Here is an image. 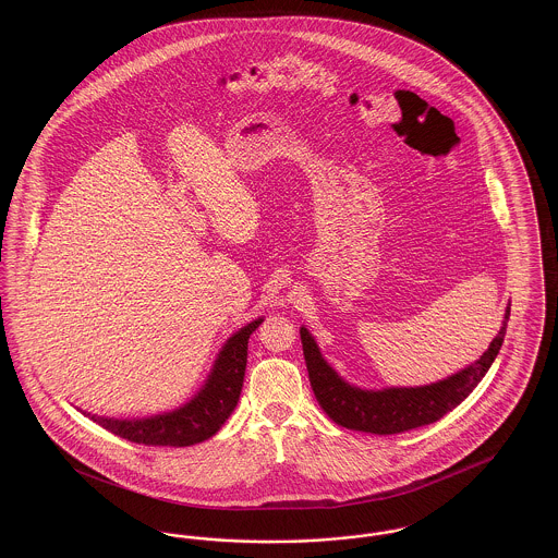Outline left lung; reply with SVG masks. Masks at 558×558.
<instances>
[{"instance_id":"8db88e82","label":"left lung","mask_w":558,"mask_h":558,"mask_svg":"<svg viewBox=\"0 0 558 558\" xmlns=\"http://www.w3.org/2000/svg\"><path fill=\"white\" fill-rule=\"evenodd\" d=\"M510 318V303L506 307L500 332L475 364L451 374L444 380L421 387H385L362 389L349 385L319 353L316 339L301 326L303 355L310 372V383L322 410L337 423L351 430L372 435H396L410 428L430 425L444 418L460 401L471 396L485 372L494 364L505 343L506 324Z\"/></svg>"}]
</instances>
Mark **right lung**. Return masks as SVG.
<instances>
[{"instance_id": "add662e5", "label": "right lung", "mask_w": 558, "mask_h": 558, "mask_svg": "<svg viewBox=\"0 0 558 558\" xmlns=\"http://www.w3.org/2000/svg\"><path fill=\"white\" fill-rule=\"evenodd\" d=\"M264 318L253 319L236 330L219 349L211 372L196 396L184 405L144 418H110L83 412L94 423L110 433L144 446L186 448L213 437L239 403L242 380L246 371L248 337Z\"/></svg>"}]
</instances>
